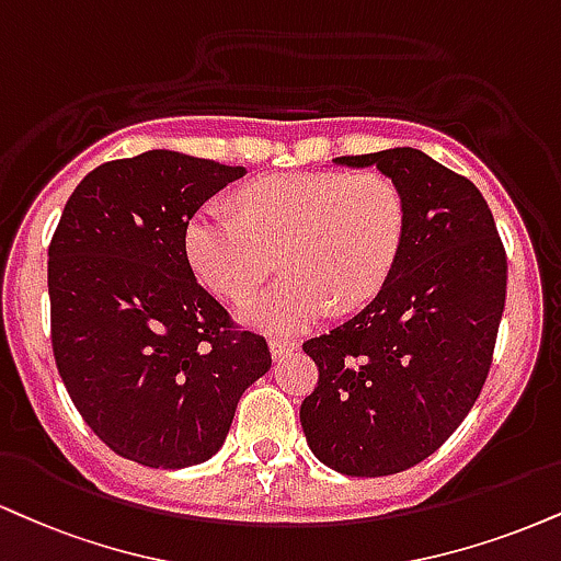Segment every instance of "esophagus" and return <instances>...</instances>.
Returning <instances> with one entry per match:
<instances>
[{
    "mask_svg": "<svg viewBox=\"0 0 561 561\" xmlns=\"http://www.w3.org/2000/svg\"><path fill=\"white\" fill-rule=\"evenodd\" d=\"M300 345L295 340H282V336H272L268 340V350H272V357L274 360H282L287 353H293V350H298Z\"/></svg>",
    "mask_w": 561,
    "mask_h": 561,
    "instance_id": "34e87169",
    "label": "esophagus"
}]
</instances>
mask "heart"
<instances>
[{
	"instance_id": "obj_1",
	"label": "heart",
	"mask_w": 561,
	"mask_h": 561,
	"mask_svg": "<svg viewBox=\"0 0 561 561\" xmlns=\"http://www.w3.org/2000/svg\"><path fill=\"white\" fill-rule=\"evenodd\" d=\"M238 216L201 206L185 227V253L208 289L242 300L274 272L287 274L238 310L248 327L295 334L336 306L355 310L379 295L400 255L408 211L383 174L287 172L251 182Z\"/></svg>"
}]
</instances>
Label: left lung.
<instances>
[{
	"label": "left lung",
	"mask_w": 561,
	"mask_h": 561,
	"mask_svg": "<svg viewBox=\"0 0 561 561\" xmlns=\"http://www.w3.org/2000/svg\"><path fill=\"white\" fill-rule=\"evenodd\" d=\"M334 164L376 167L394 182L408 227L379 295L302 345L319 387L302 400L300 423L327 468L394 476L434 455L481 394L507 261L478 187L428 153L402 146Z\"/></svg>",
	"instance_id": "8db88e82"
}]
</instances>
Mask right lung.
Here are the masks:
<instances>
[{"mask_svg":"<svg viewBox=\"0 0 561 561\" xmlns=\"http://www.w3.org/2000/svg\"><path fill=\"white\" fill-rule=\"evenodd\" d=\"M245 167L146 151L88 172L49 248L51 347L78 413L148 468L221 449L242 391L272 368L266 340L234 332L195 279L191 216Z\"/></svg>","mask_w":561,"mask_h":561,"instance_id":"right-lung-1","label":"right lung"}]
</instances>
